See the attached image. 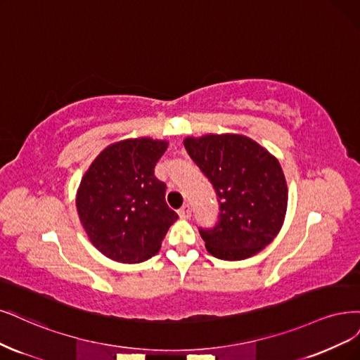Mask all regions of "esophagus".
I'll return each instance as SVG.
<instances>
[{
  "mask_svg": "<svg viewBox=\"0 0 360 360\" xmlns=\"http://www.w3.org/2000/svg\"><path fill=\"white\" fill-rule=\"evenodd\" d=\"M179 216L181 219H189L192 216V208L189 204H184L180 210H179Z\"/></svg>",
  "mask_w": 360,
  "mask_h": 360,
  "instance_id": "esophagus-1",
  "label": "esophagus"
}]
</instances>
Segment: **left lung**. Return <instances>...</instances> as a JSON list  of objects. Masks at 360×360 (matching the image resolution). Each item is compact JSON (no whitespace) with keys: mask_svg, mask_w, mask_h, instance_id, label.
Segmentation results:
<instances>
[{"mask_svg":"<svg viewBox=\"0 0 360 360\" xmlns=\"http://www.w3.org/2000/svg\"><path fill=\"white\" fill-rule=\"evenodd\" d=\"M184 147L217 195L214 226L198 228L207 250L223 260L262 250L278 233L288 208L278 160L243 135L186 139Z\"/></svg>","mask_w":360,"mask_h":360,"instance_id":"8db88e82","label":"left lung"}]
</instances>
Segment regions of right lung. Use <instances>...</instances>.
Wrapping results in <instances>:
<instances>
[{
    "mask_svg": "<svg viewBox=\"0 0 360 360\" xmlns=\"http://www.w3.org/2000/svg\"><path fill=\"white\" fill-rule=\"evenodd\" d=\"M165 150V141H120L101 152L84 174L79 217L91 243L107 257L123 264L150 259L179 219L165 201L167 184L155 176Z\"/></svg>",
    "mask_w": 360,
    "mask_h": 360,
    "instance_id": "obj_1",
    "label": "right lung"
}]
</instances>
